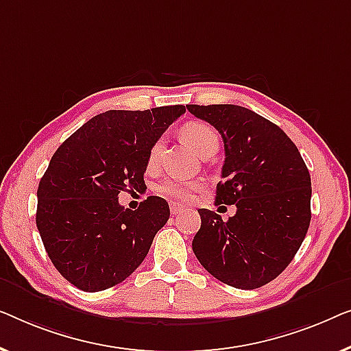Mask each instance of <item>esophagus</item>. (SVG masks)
<instances>
[{"label":"esophagus","instance_id":"34e87169","mask_svg":"<svg viewBox=\"0 0 351 351\" xmlns=\"http://www.w3.org/2000/svg\"><path fill=\"white\" fill-rule=\"evenodd\" d=\"M182 210H184V206L180 205V204H171V205H170V211H171V215H178V213H181Z\"/></svg>","mask_w":351,"mask_h":351}]
</instances>
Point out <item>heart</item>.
<instances>
[{"label":"heart","mask_w":351,"mask_h":351,"mask_svg":"<svg viewBox=\"0 0 351 351\" xmlns=\"http://www.w3.org/2000/svg\"><path fill=\"white\" fill-rule=\"evenodd\" d=\"M181 135L184 138L187 145L194 147L200 156L206 154V152L211 149H218V133H216L213 127L205 124V122H189V124H186L181 128ZM162 147H164V141L162 140H157L154 145H152L149 157H147V164L151 167L156 165V162L160 156ZM197 187H199V182L195 181L180 180V178H169V180L160 182L159 187H157V192L175 200H189L192 197V192H194Z\"/></svg>","instance_id":"obj_1"}]
</instances>
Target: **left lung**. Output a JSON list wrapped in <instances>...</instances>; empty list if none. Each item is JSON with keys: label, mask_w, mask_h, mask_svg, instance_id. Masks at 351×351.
<instances>
[{"label": "left lung", "mask_w": 351, "mask_h": 351, "mask_svg": "<svg viewBox=\"0 0 351 351\" xmlns=\"http://www.w3.org/2000/svg\"><path fill=\"white\" fill-rule=\"evenodd\" d=\"M221 133L226 160L216 205H235L227 221L200 208L192 250L205 270L239 289L267 285L288 267L307 234L312 181L289 136L237 105H187Z\"/></svg>", "instance_id": "8db88e82"}]
</instances>
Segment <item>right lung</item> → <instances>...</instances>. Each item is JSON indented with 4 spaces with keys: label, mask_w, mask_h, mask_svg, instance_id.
<instances>
[{
    "label": "right lung",
    "mask_w": 351,
    "mask_h": 351,
    "mask_svg": "<svg viewBox=\"0 0 351 351\" xmlns=\"http://www.w3.org/2000/svg\"><path fill=\"white\" fill-rule=\"evenodd\" d=\"M184 112L182 105L101 112L52 156L38 186L36 226L52 264L76 288H112L145 261L169 204L149 195L128 210L117 195L145 189L152 145Z\"/></svg>",
    "instance_id": "right-lung-1"
}]
</instances>
